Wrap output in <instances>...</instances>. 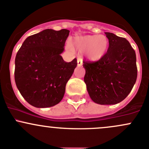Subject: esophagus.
Returning a JSON list of instances; mask_svg holds the SVG:
<instances>
[{
    "label": "esophagus",
    "mask_w": 149,
    "mask_h": 149,
    "mask_svg": "<svg viewBox=\"0 0 149 149\" xmlns=\"http://www.w3.org/2000/svg\"><path fill=\"white\" fill-rule=\"evenodd\" d=\"M83 64V62H82V59L81 58H78L77 59V65L78 66H81Z\"/></svg>",
    "instance_id": "esophagus-1"
}]
</instances>
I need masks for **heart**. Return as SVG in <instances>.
Here are the masks:
<instances>
[{"label": "heart", "mask_w": 149, "mask_h": 149, "mask_svg": "<svg viewBox=\"0 0 149 149\" xmlns=\"http://www.w3.org/2000/svg\"><path fill=\"white\" fill-rule=\"evenodd\" d=\"M109 45L107 37L103 34L85 35L75 39L72 47L91 61H98L106 55ZM70 48V45H68Z\"/></svg>", "instance_id": "heart-1"}]
</instances>
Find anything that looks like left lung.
<instances>
[{"label": "left lung", "mask_w": 149, "mask_h": 149, "mask_svg": "<svg viewBox=\"0 0 149 149\" xmlns=\"http://www.w3.org/2000/svg\"><path fill=\"white\" fill-rule=\"evenodd\" d=\"M105 34L109 42L107 52L98 61H84V82L94 102L115 104L127 97L136 83V55L125 38L110 32Z\"/></svg>", "instance_id": "1"}]
</instances>
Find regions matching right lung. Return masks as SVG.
<instances>
[{
	"label": "right lung",
	"instance_id": "add662e5",
	"mask_svg": "<svg viewBox=\"0 0 149 149\" xmlns=\"http://www.w3.org/2000/svg\"><path fill=\"white\" fill-rule=\"evenodd\" d=\"M70 31L45 29L28 37L16 54L14 79L22 97L38 108L49 107L62 100L77 60L66 63L63 52Z\"/></svg>",
	"mask_w": 149,
	"mask_h": 149
}]
</instances>
